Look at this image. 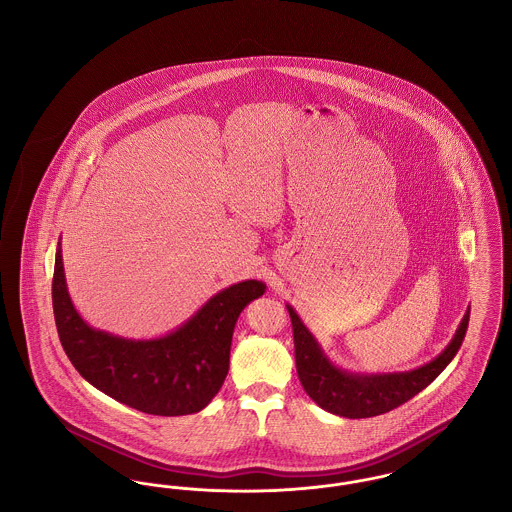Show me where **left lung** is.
Listing matches in <instances>:
<instances>
[{
  "mask_svg": "<svg viewBox=\"0 0 512 512\" xmlns=\"http://www.w3.org/2000/svg\"><path fill=\"white\" fill-rule=\"evenodd\" d=\"M287 310L295 337L296 374L304 391L323 410L352 420L385 414L426 389L455 358L470 320L468 308L451 343L439 356L416 370L393 374H354L337 368L325 356L316 337L298 318L293 306L287 304Z\"/></svg>",
  "mask_w": 512,
  "mask_h": 512,
  "instance_id": "left-lung-1",
  "label": "left lung"
}]
</instances>
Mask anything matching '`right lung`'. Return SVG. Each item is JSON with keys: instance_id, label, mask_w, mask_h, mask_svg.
Listing matches in <instances>:
<instances>
[{"instance_id": "1", "label": "right lung", "mask_w": 512, "mask_h": 512, "mask_svg": "<svg viewBox=\"0 0 512 512\" xmlns=\"http://www.w3.org/2000/svg\"><path fill=\"white\" fill-rule=\"evenodd\" d=\"M266 293L248 279L212 296L158 339H125L84 322L67 291L61 243L55 252V325L71 364L111 399L146 414L183 416L206 408L229 372L233 329L244 306Z\"/></svg>"}]
</instances>
